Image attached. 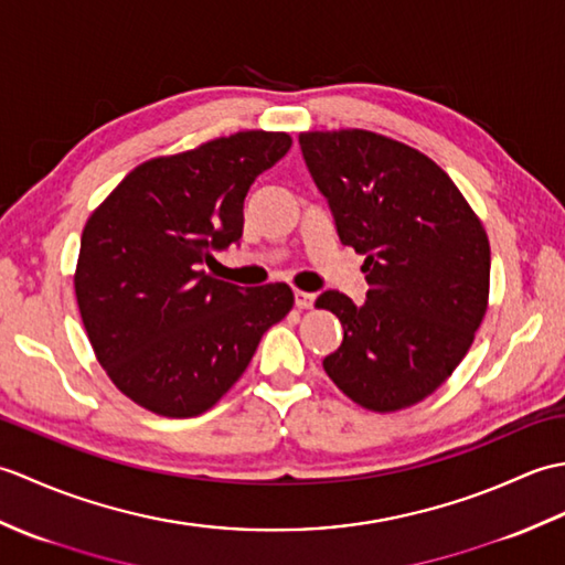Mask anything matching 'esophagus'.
<instances>
[{"instance_id": "1", "label": "esophagus", "mask_w": 565, "mask_h": 565, "mask_svg": "<svg viewBox=\"0 0 565 565\" xmlns=\"http://www.w3.org/2000/svg\"><path fill=\"white\" fill-rule=\"evenodd\" d=\"M294 301L298 308H310L316 303V294L310 291H294Z\"/></svg>"}]
</instances>
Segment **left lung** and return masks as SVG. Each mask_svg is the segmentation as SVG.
I'll return each instance as SVG.
<instances>
[{
  "label": "left lung",
  "instance_id": "1",
  "mask_svg": "<svg viewBox=\"0 0 565 565\" xmlns=\"http://www.w3.org/2000/svg\"><path fill=\"white\" fill-rule=\"evenodd\" d=\"M301 152L342 245L366 255L354 303L322 291L342 322L322 369L376 413L437 391L459 366L488 303L490 245L449 174L427 154L369 130L301 134Z\"/></svg>",
  "mask_w": 565,
  "mask_h": 565
}]
</instances>
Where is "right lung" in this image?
<instances>
[{
  "mask_svg": "<svg viewBox=\"0 0 565 565\" xmlns=\"http://www.w3.org/2000/svg\"><path fill=\"white\" fill-rule=\"evenodd\" d=\"M289 148L286 134L245 130L150 160L84 225L77 306L99 364L130 401L167 417L206 413L291 310L286 284L243 289L201 269L239 243L249 186Z\"/></svg>",
  "mask_w": 565,
  "mask_h": 565,
  "instance_id": "add662e5",
  "label": "right lung"
}]
</instances>
